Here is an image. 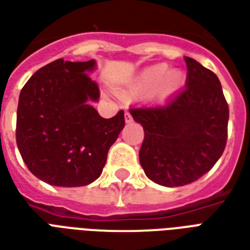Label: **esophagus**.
Instances as JSON below:
<instances>
[{
	"mask_svg": "<svg viewBox=\"0 0 250 250\" xmlns=\"http://www.w3.org/2000/svg\"><path fill=\"white\" fill-rule=\"evenodd\" d=\"M125 123H130L131 120H132V116H131V114H130V112H128V111H125Z\"/></svg>",
	"mask_w": 250,
	"mask_h": 250,
	"instance_id": "esophagus-1",
	"label": "esophagus"
}]
</instances>
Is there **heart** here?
<instances>
[{"label": "heart", "mask_w": 250, "mask_h": 250, "mask_svg": "<svg viewBox=\"0 0 250 250\" xmlns=\"http://www.w3.org/2000/svg\"><path fill=\"white\" fill-rule=\"evenodd\" d=\"M184 82V75L179 71H168L166 64L148 66L134 77L125 89L132 95H148L155 92L159 98H167L173 95Z\"/></svg>", "instance_id": "1"}]
</instances>
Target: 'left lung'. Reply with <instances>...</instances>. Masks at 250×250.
I'll return each mask as SVG.
<instances>
[{"label":"left lung","instance_id":"8db88e82","mask_svg":"<svg viewBox=\"0 0 250 250\" xmlns=\"http://www.w3.org/2000/svg\"><path fill=\"white\" fill-rule=\"evenodd\" d=\"M185 88L162 105L130 114L145 130L139 161L152 182L166 188L191 184L213 167L225 150L229 107L214 72L185 57Z\"/></svg>","mask_w":250,"mask_h":250}]
</instances>
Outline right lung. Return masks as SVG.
Wrapping results in <instances>:
<instances>
[{"mask_svg":"<svg viewBox=\"0 0 250 250\" xmlns=\"http://www.w3.org/2000/svg\"><path fill=\"white\" fill-rule=\"evenodd\" d=\"M96 62H64L40 68L21 89L16 141L30 173L62 188L100 177L109 147L125 127V112L104 119L89 102L99 87L89 77Z\"/></svg>","mask_w":250,"mask_h":250,"instance_id":"obj_1","label":"right lung"}]
</instances>
